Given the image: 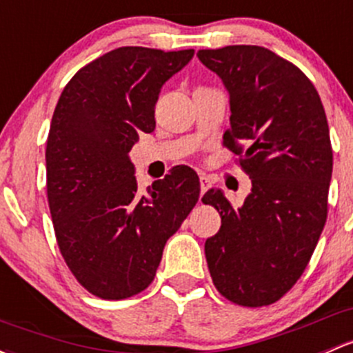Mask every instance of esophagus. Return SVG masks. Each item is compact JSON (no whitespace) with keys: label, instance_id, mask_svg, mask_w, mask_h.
<instances>
[{"label":"esophagus","instance_id":"34e87169","mask_svg":"<svg viewBox=\"0 0 353 353\" xmlns=\"http://www.w3.org/2000/svg\"><path fill=\"white\" fill-rule=\"evenodd\" d=\"M199 188H201V192H199V194H201V198H203V196H205V192L211 188V179H210V177H206V176L199 177Z\"/></svg>","mask_w":353,"mask_h":353}]
</instances>
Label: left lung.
Here are the masks:
<instances>
[{"label": "left lung", "instance_id": "1", "mask_svg": "<svg viewBox=\"0 0 353 353\" xmlns=\"http://www.w3.org/2000/svg\"><path fill=\"white\" fill-rule=\"evenodd\" d=\"M198 57L228 89L223 147L252 179L240 208L221 191L203 196L221 216L205 243L208 269L228 301L269 306L298 283L323 232L333 169L325 108L306 74L265 47L228 46Z\"/></svg>", "mask_w": 353, "mask_h": 353}]
</instances>
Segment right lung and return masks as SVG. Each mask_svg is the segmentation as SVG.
Instances as JSON below:
<instances>
[{"mask_svg": "<svg viewBox=\"0 0 353 353\" xmlns=\"http://www.w3.org/2000/svg\"><path fill=\"white\" fill-rule=\"evenodd\" d=\"M194 50L120 47L77 70L47 137V199L55 239L77 283L101 299H127L154 281L164 245L199 199L186 165L137 192L128 152L155 128L162 84Z\"/></svg>", "mask_w": 353, "mask_h": 353, "instance_id": "right-lung-1", "label": "right lung"}]
</instances>
